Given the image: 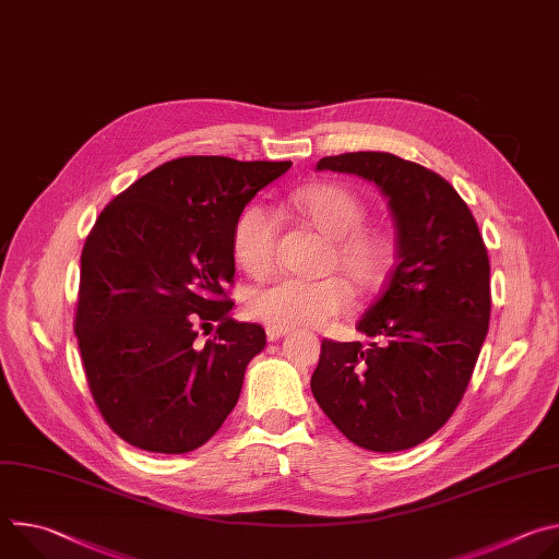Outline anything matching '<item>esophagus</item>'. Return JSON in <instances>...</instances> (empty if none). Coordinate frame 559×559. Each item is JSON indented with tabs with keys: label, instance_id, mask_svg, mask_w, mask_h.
Wrapping results in <instances>:
<instances>
[{
	"label": "esophagus",
	"instance_id": "obj_1",
	"mask_svg": "<svg viewBox=\"0 0 559 559\" xmlns=\"http://www.w3.org/2000/svg\"><path fill=\"white\" fill-rule=\"evenodd\" d=\"M289 330H278V328H267V338L270 341H278V338H283L285 334H287Z\"/></svg>",
	"mask_w": 559,
	"mask_h": 559
}]
</instances>
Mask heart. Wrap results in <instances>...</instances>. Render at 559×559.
<instances>
[{
  "label": "heart",
  "instance_id": "b5f03b06",
  "mask_svg": "<svg viewBox=\"0 0 559 559\" xmlns=\"http://www.w3.org/2000/svg\"><path fill=\"white\" fill-rule=\"evenodd\" d=\"M289 207L332 238L330 270H341L360 292L378 289L393 263L391 238L365 227L362 201L336 183H311L287 199ZM278 241V218L263 205H250L238 214L231 229V252L236 263L252 276L274 267ZM347 277V278H348ZM346 278V280H347ZM344 276L318 281L276 278L250 296V311L267 328H321L349 309L354 289Z\"/></svg>",
  "mask_w": 559,
  "mask_h": 559
}]
</instances>
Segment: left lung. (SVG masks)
<instances>
[{
    "instance_id": "8db88e82",
    "label": "left lung",
    "mask_w": 559,
    "mask_h": 559,
    "mask_svg": "<svg viewBox=\"0 0 559 559\" xmlns=\"http://www.w3.org/2000/svg\"><path fill=\"white\" fill-rule=\"evenodd\" d=\"M316 170L362 177L389 199L397 261L356 330L325 338L311 393L354 444L403 451L455 412L489 332L491 265L477 223L440 175L389 152L325 156Z\"/></svg>"
}]
</instances>
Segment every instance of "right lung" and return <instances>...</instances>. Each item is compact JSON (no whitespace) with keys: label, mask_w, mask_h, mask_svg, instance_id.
Returning <instances> with one entry per match:
<instances>
[{"label":"right lung","mask_w":559,"mask_h":559,"mask_svg":"<svg viewBox=\"0 0 559 559\" xmlns=\"http://www.w3.org/2000/svg\"><path fill=\"white\" fill-rule=\"evenodd\" d=\"M292 162L181 156L115 197L82 252L74 334L95 405L128 444L188 453L241 395L265 330L238 323L234 223ZM217 323L203 348L197 326Z\"/></svg>","instance_id":"right-lung-1"}]
</instances>
